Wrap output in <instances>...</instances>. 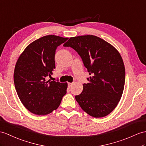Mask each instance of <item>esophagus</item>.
<instances>
[{"label": "esophagus", "instance_id": "34e87169", "mask_svg": "<svg viewBox=\"0 0 146 146\" xmlns=\"http://www.w3.org/2000/svg\"><path fill=\"white\" fill-rule=\"evenodd\" d=\"M72 85H73V83H70V82H69V83H68V87L70 88V87H72Z\"/></svg>", "mask_w": 146, "mask_h": 146}]
</instances>
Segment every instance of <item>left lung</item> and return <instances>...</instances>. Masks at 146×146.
Returning a JSON list of instances; mask_svg holds the SVG:
<instances>
[{
    "mask_svg": "<svg viewBox=\"0 0 146 146\" xmlns=\"http://www.w3.org/2000/svg\"><path fill=\"white\" fill-rule=\"evenodd\" d=\"M64 46L70 47L81 57L91 76L76 96L81 108L95 118L110 114L120 100L125 82V68L119 52L103 39L84 35L69 39Z\"/></svg>",
    "mask_w": 146,
    "mask_h": 146,
    "instance_id": "obj_1",
    "label": "left lung"
}]
</instances>
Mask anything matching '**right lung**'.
I'll return each mask as SVG.
<instances>
[{
	"label": "right lung",
	"mask_w": 146,
	"mask_h": 146,
	"mask_svg": "<svg viewBox=\"0 0 146 146\" xmlns=\"http://www.w3.org/2000/svg\"><path fill=\"white\" fill-rule=\"evenodd\" d=\"M67 39L41 37L28 45L17 60L13 74L17 93L25 107L35 115H48L56 110L66 94L67 83L48 77L56 68V49Z\"/></svg>",
	"instance_id": "1"
}]
</instances>
